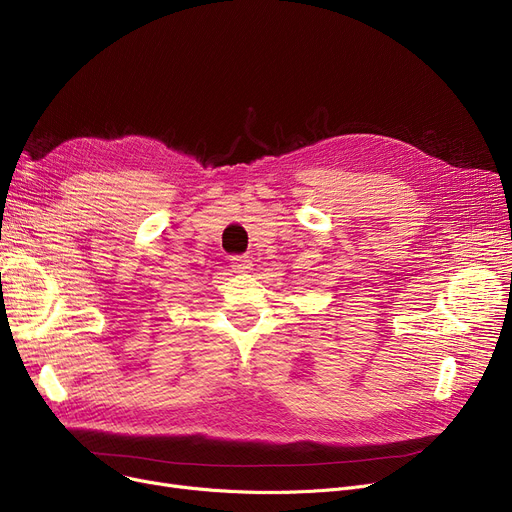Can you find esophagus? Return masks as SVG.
<instances>
[{
    "instance_id": "34e87169",
    "label": "esophagus",
    "mask_w": 512,
    "mask_h": 512,
    "mask_svg": "<svg viewBox=\"0 0 512 512\" xmlns=\"http://www.w3.org/2000/svg\"><path fill=\"white\" fill-rule=\"evenodd\" d=\"M230 263H232V270L238 272V274L249 272L251 265H253L247 255H234V257H230Z\"/></svg>"
}]
</instances>
